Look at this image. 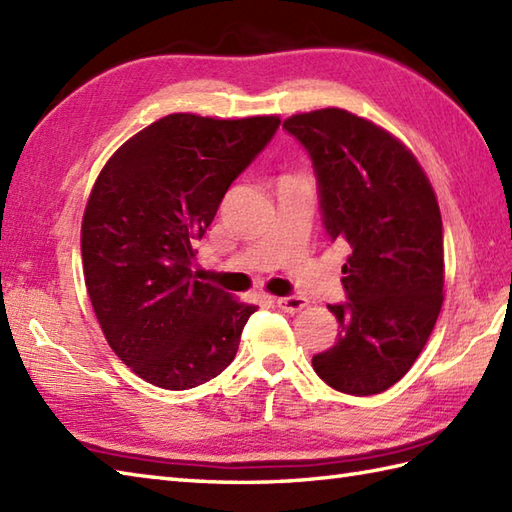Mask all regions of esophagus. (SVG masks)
Listing matches in <instances>:
<instances>
[{"mask_svg": "<svg viewBox=\"0 0 512 512\" xmlns=\"http://www.w3.org/2000/svg\"><path fill=\"white\" fill-rule=\"evenodd\" d=\"M306 306H308V301L299 295H288V297L277 299V308H281L284 312H299Z\"/></svg>", "mask_w": 512, "mask_h": 512, "instance_id": "esophagus-1", "label": "esophagus"}]
</instances>
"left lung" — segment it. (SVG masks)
<instances>
[{
    "label": "left lung",
    "mask_w": 512,
    "mask_h": 512,
    "mask_svg": "<svg viewBox=\"0 0 512 512\" xmlns=\"http://www.w3.org/2000/svg\"><path fill=\"white\" fill-rule=\"evenodd\" d=\"M284 129L312 160L325 233L352 248L347 301L328 306L341 330L312 367L343 394H380L416 363L442 308L436 193L411 151L361 116L328 107L290 116Z\"/></svg>",
    "instance_id": "left-lung-1"
}]
</instances>
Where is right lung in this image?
I'll return each mask as SVG.
<instances>
[{
    "label": "right lung",
    "mask_w": 512,
    "mask_h": 512,
    "mask_svg": "<svg viewBox=\"0 0 512 512\" xmlns=\"http://www.w3.org/2000/svg\"><path fill=\"white\" fill-rule=\"evenodd\" d=\"M277 116L169 114L107 160L85 206V286L107 343L162 389L231 365L257 306L198 281L191 264L233 180L279 129Z\"/></svg>",
    "instance_id": "1"
}]
</instances>
